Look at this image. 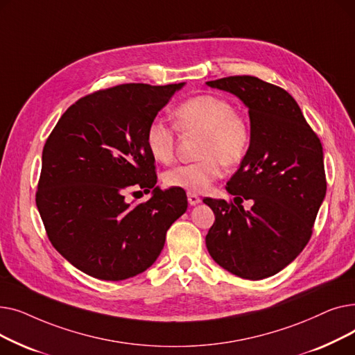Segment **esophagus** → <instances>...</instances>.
Here are the masks:
<instances>
[{
    "instance_id": "1",
    "label": "esophagus",
    "mask_w": 355,
    "mask_h": 355,
    "mask_svg": "<svg viewBox=\"0 0 355 355\" xmlns=\"http://www.w3.org/2000/svg\"><path fill=\"white\" fill-rule=\"evenodd\" d=\"M187 197H189V202L191 204V206H196V204H198L201 201L200 197L197 194H194V193H189Z\"/></svg>"
}]
</instances>
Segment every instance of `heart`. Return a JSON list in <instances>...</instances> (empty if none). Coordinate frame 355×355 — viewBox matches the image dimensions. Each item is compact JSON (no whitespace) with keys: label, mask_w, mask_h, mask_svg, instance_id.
<instances>
[{"label":"heart","mask_w":355,"mask_h":355,"mask_svg":"<svg viewBox=\"0 0 355 355\" xmlns=\"http://www.w3.org/2000/svg\"><path fill=\"white\" fill-rule=\"evenodd\" d=\"M174 122L185 134H201L200 161L178 165L164 174L166 187L204 193L223 175V162L236 165L250 145V128L225 98L200 95L182 102L174 110ZM145 146L155 161L168 164L175 154V132L161 119L145 129Z\"/></svg>","instance_id":"heart-1"}]
</instances>
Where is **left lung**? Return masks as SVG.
I'll return each mask as SVG.
<instances>
[{"label":"left lung","instance_id":"left-lung-1","mask_svg":"<svg viewBox=\"0 0 355 355\" xmlns=\"http://www.w3.org/2000/svg\"><path fill=\"white\" fill-rule=\"evenodd\" d=\"M206 85L232 93L249 109V151L226 190L254 201L246 212L236 203L204 198L216 216L206 246L223 269L259 281L292 263L311 239L327 193L322 145L282 87L253 76Z\"/></svg>","mask_w":355,"mask_h":355}]
</instances>
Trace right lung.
Returning a JSON list of instances; mask_svg holds the SVG:
<instances>
[{
  "instance_id": "add662e5",
  "label": "right lung",
  "mask_w": 355,
  "mask_h": 355,
  "mask_svg": "<svg viewBox=\"0 0 355 355\" xmlns=\"http://www.w3.org/2000/svg\"><path fill=\"white\" fill-rule=\"evenodd\" d=\"M184 85L95 92L71 105L47 138L37 209L54 249L83 273L123 281L145 272L187 210L184 190L155 185V159L145 146L148 123ZM129 188L153 196L126 203Z\"/></svg>"
}]
</instances>
